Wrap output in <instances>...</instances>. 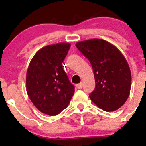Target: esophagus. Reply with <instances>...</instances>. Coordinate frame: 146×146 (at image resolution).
Returning <instances> with one entry per match:
<instances>
[{
    "label": "esophagus",
    "mask_w": 146,
    "mask_h": 146,
    "mask_svg": "<svg viewBox=\"0 0 146 146\" xmlns=\"http://www.w3.org/2000/svg\"><path fill=\"white\" fill-rule=\"evenodd\" d=\"M82 86H83V84L82 83H80V84H76V87L79 89H80V88H82Z\"/></svg>",
    "instance_id": "esophagus-1"
}]
</instances>
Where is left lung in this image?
<instances>
[{
    "instance_id": "left-lung-1",
    "label": "left lung",
    "mask_w": 146,
    "mask_h": 146,
    "mask_svg": "<svg viewBox=\"0 0 146 146\" xmlns=\"http://www.w3.org/2000/svg\"><path fill=\"white\" fill-rule=\"evenodd\" d=\"M75 46L93 70L95 88L89 95L90 100L104 111L119 109L128 100L131 88V72L125 57L104 40L78 42Z\"/></svg>"
}]
</instances>
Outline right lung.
<instances>
[{
    "mask_svg": "<svg viewBox=\"0 0 146 146\" xmlns=\"http://www.w3.org/2000/svg\"><path fill=\"white\" fill-rule=\"evenodd\" d=\"M71 44L60 42L40 48L33 57L26 75V89L40 111L54 116L67 108L74 86L64 71L62 62Z\"/></svg>",
    "mask_w": 146,
    "mask_h": 146,
    "instance_id": "add662e5",
    "label": "right lung"
}]
</instances>
